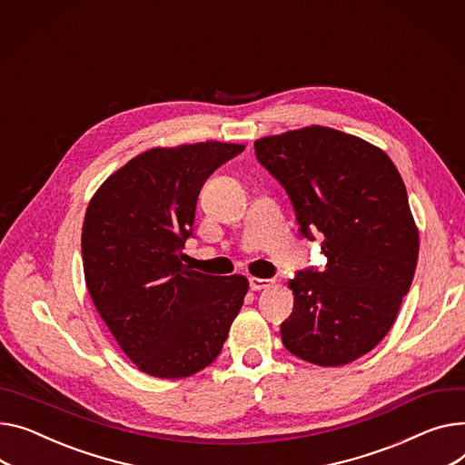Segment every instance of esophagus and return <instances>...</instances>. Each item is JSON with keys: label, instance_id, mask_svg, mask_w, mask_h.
I'll use <instances>...</instances> for the list:
<instances>
[{"label": "esophagus", "instance_id": "1", "mask_svg": "<svg viewBox=\"0 0 465 465\" xmlns=\"http://www.w3.org/2000/svg\"><path fill=\"white\" fill-rule=\"evenodd\" d=\"M249 284L252 292H260V290H267L274 284V281H269V278H258V276H251Z\"/></svg>", "mask_w": 465, "mask_h": 465}]
</instances>
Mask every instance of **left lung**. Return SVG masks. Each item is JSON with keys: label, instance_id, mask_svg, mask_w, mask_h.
Instances as JSON below:
<instances>
[{"label": "left lung", "instance_id": "8db88e82", "mask_svg": "<svg viewBox=\"0 0 465 465\" xmlns=\"http://www.w3.org/2000/svg\"><path fill=\"white\" fill-rule=\"evenodd\" d=\"M254 149L290 196L301 235L322 233L327 258L288 282L282 344L318 366L348 364L385 338L413 281L419 230L406 184L383 149L329 127L265 136Z\"/></svg>", "mask_w": 465, "mask_h": 465}]
</instances>
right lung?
Returning <instances> with one entry per match:
<instances>
[{"label":"right lung","instance_id":"add662e5","mask_svg":"<svg viewBox=\"0 0 465 465\" xmlns=\"http://www.w3.org/2000/svg\"><path fill=\"white\" fill-rule=\"evenodd\" d=\"M244 149L200 142L153 147L114 172L91 198L82 228L93 304L140 372L189 378L219 357L249 281L184 265L198 194Z\"/></svg>","mask_w":465,"mask_h":465}]
</instances>
